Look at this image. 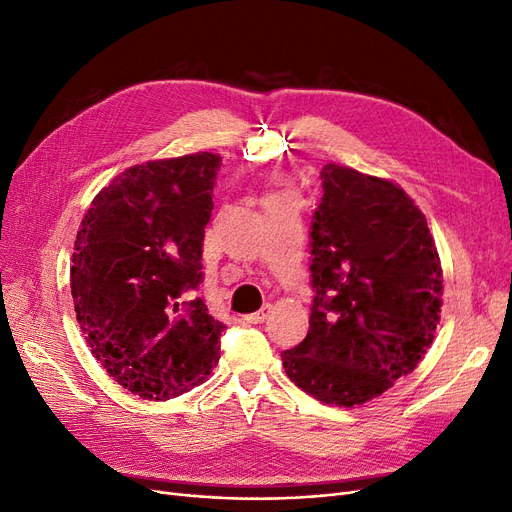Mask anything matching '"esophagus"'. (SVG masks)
Masks as SVG:
<instances>
[{
	"mask_svg": "<svg viewBox=\"0 0 512 512\" xmlns=\"http://www.w3.org/2000/svg\"><path fill=\"white\" fill-rule=\"evenodd\" d=\"M270 314H272V305H263L259 311H255V314L244 316V320H247L249 324H261L270 318Z\"/></svg>",
	"mask_w": 512,
	"mask_h": 512,
	"instance_id": "obj_1",
	"label": "esophagus"
}]
</instances>
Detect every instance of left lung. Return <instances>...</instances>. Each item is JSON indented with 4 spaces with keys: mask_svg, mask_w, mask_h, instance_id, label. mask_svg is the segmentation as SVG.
I'll return each instance as SVG.
<instances>
[{
    "mask_svg": "<svg viewBox=\"0 0 512 512\" xmlns=\"http://www.w3.org/2000/svg\"><path fill=\"white\" fill-rule=\"evenodd\" d=\"M311 224L307 337L282 351L286 376L351 408L410 374L433 343L443 270L427 217L385 177L328 163Z\"/></svg>",
    "mask_w": 512,
    "mask_h": 512,
    "instance_id": "left-lung-1",
    "label": "left lung"
}]
</instances>
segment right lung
<instances>
[{
	"label": "right lung",
	"mask_w": 512,
	"mask_h": 512,
	"mask_svg": "<svg viewBox=\"0 0 512 512\" xmlns=\"http://www.w3.org/2000/svg\"><path fill=\"white\" fill-rule=\"evenodd\" d=\"M219 165L213 152L133 165L94 196L77 232L71 295L85 343L150 402L203 385L219 362L226 324L203 299L180 301L203 280Z\"/></svg>",
	"instance_id": "1"
}]
</instances>
